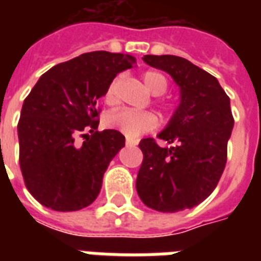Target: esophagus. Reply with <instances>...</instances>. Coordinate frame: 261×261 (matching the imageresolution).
<instances>
[{"mask_svg":"<svg viewBox=\"0 0 261 261\" xmlns=\"http://www.w3.org/2000/svg\"><path fill=\"white\" fill-rule=\"evenodd\" d=\"M126 145L127 146H137L138 145V141L137 139H131V138H127L126 139Z\"/></svg>","mask_w":261,"mask_h":261,"instance_id":"esophagus-1","label":"esophagus"}]
</instances>
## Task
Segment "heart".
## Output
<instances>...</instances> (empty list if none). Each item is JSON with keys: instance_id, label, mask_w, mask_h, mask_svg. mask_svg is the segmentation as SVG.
Segmentation results:
<instances>
[{"instance_id": "1", "label": "heart", "mask_w": 261, "mask_h": 261, "mask_svg": "<svg viewBox=\"0 0 261 261\" xmlns=\"http://www.w3.org/2000/svg\"><path fill=\"white\" fill-rule=\"evenodd\" d=\"M143 83L151 93L159 96L165 93L168 88L167 79L159 71L149 70L143 73ZM120 83V77L112 80L108 85L104 94V100L107 104H115L118 101V87ZM159 119L150 111H135L130 108L115 110L106 116V124L110 128L120 131L128 138H137L143 133L151 131L155 128Z\"/></svg>"}]
</instances>
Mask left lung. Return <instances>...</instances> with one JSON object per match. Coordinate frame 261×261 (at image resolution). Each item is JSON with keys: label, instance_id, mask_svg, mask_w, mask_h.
I'll use <instances>...</instances> for the list:
<instances>
[{"label": "left lung", "instance_id": "1", "mask_svg": "<svg viewBox=\"0 0 261 261\" xmlns=\"http://www.w3.org/2000/svg\"><path fill=\"white\" fill-rule=\"evenodd\" d=\"M143 62L171 75L180 102L154 139L139 142L143 153L137 192L149 208L177 213L202 203L214 191L226 165L234 126L230 98L214 75L176 55H145ZM174 145H172L171 143Z\"/></svg>", "mask_w": 261, "mask_h": 261}]
</instances>
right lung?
<instances>
[{"label":"right lung","mask_w":261,"mask_h":261,"mask_svg":"<svg viewBox=\"0 0 261 261\" xmlns=\"http://www.w3.org/2000/svg\"><path fill=\"white\" fill-rule=\"evenodd\" d=\"M135 61L128 54L85 53L51 67L27 96L17 126L20 168L43 206L65 213L96 200L107 168L126 142L116 130L97 131V101Z\"/></svg>","instance_id":"add662e5"}]
</instances>
